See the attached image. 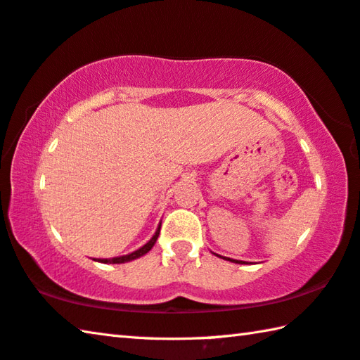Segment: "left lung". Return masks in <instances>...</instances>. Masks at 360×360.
Segmentation results:
<instances>
[{"instance_id": "1", "label": "left lung", "mask_w": 360, "mask_h": 360, "mask_svg": "<svg viewBox=\"0 0 360 360\" xmlns=\"http://www.w3.org/2000/svg\"><path fill=\"white\" fill-rule=\"evenodd\" d=\"M217 255V254H216ZM217 257H221V255H217ZM225 260H230V262H235V264H243V260H233V259H229V257H222Z\"/></svg>"}]
</instances>
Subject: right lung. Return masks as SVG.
Returning <instances> with one entry per match:
<instances>
[{"mask_svg": "<svg viewBox=\"0 0 360 360\" xmlns=\"http://www.w3.org/2000/svg\"><path fill=\"white\" fill-rule=\"evenodd\" d=\"M158 233H160V225H158V229L155 230V233H154V236H152V238L146 243V245L143 246V248H139V249H136V251H133L131 254H127V255H120V257H112V259H96L98 262H101V264H125V262H130V260H135V259H138V257H141V255H144V254H148L150 249H152V246L155 245V241H157V238H158Z\"/></svg>", "mask_w": 360, "mask_h": 360, "instance_id": "add662e5", "label": "right lung"}]
</instances>
